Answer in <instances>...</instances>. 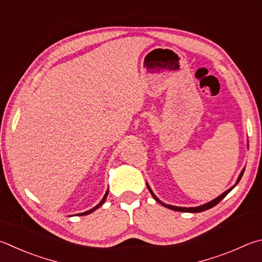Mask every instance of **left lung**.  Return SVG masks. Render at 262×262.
Masks as SVG:
<instances>
[{
  "label": "left lung",
  "mask_w": 262,
  "mask_h": 262,
  "mask_svg": "<svg viewBox=\"0 0 262 262\" xmlns=\"http://www.w3.org/2000/svg\"><path fill=\"white\" fill-rule=\"evenodd\" d=\"M244 170H245V168L242 170L241 172V174H239V177H238V179H237V181H236V183H235V185L234 187H231L230 189H228L227 191H225L223 193H221L220 196L219 197H216L215 199H213V201H211V202H208L207 204H204V205H201V206H197V207H179V206H173V205H167V204H165V203H163L161 201H159L158 198H157V196L156 194L152 192V190H151V188L149 187V184H146L147 185V189H149V191H150V193L152 194V197H154L157 202L158 203H160L161 205L163 206H165V207H167V208H169V210H173V211H179V212H190V213H198V212H203V211H206V210H208V208H212L213 206H215L216 204H219L220 203L223 198H225L228 193H229L232 189H234L235 187H236V184L239 182L241 181V179H242V177H243V173H244Z\"/></svg>",
  "instance_id": "obj_1"
}]
</instances>
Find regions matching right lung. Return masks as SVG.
I'll use <instances>...</instances> for the list:
<instances>
[{
	"mask_svg": "<svg viewBox=\"0 0 262 262\" xmlns=\"http://www.w3.org/2000/svg\"><path fill=\"white\" fill-rule=\"evenodd\" d=\"M107 193H108V190H107V191L105 192V194H104V197H103V199H102V201H101V203H99V204H98V205H96V206H95L94 208H92V210H89V211H87V212L80 213V214H79V215H87V214H90V213H92V212H94L95 210H97V208H98V207H101V206L103 205V203H104V202H105V199H106V197H107Z\"/></svg>",
	"mask_w": 262,
	"mask_h": 262,
	"instance_id": "obj_1",
	"label": "right lung"
}]
</instances>
